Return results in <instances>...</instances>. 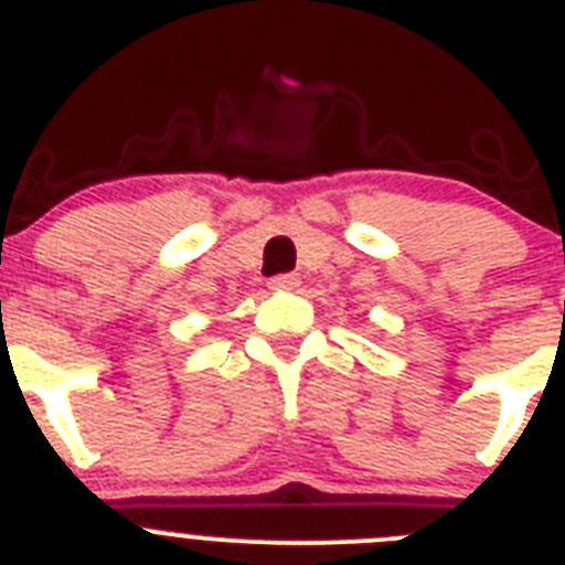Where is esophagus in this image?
<instances>
[{
	"label": "esophagus",
	"instance_id": "obj_1",
	"mask_svg": "<svg viewBox=\"0 0 565 565\" xmlns=\"http://www.w3.org/2000/svg\"><path fill=\"white\" fill-rule=\"evenodd\" d=\"M301 284V278L295 276V273H284V276H273L270 287L273 289H295Z\"/></svg>",
	"mask_w": 565,
	"mask_h": 565
}]
</instances>
